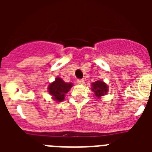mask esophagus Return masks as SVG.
<instances>
[{
  "mask_svg": "<svg viewBox=\"0 0 152 152\" xmlns=\"http://www.w3.org/2000/svg\"><path fill=\"white\" fill-rule=\"evenodd\" d=\"M77 83L79 84H84V79H78L77 80Z\"/></svg>",
  "mask_w": 152,
  "mask_h": 152,
  "instance_id": "esophagus-1",
  "label": "esophagus"
}]
</instances>
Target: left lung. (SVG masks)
Returning <instances> with one entry per match:
<instances>
[{"mask_svg":"<svg viewBox=\"0 0 152 152\" xmlns=\"http://www.w3.org/2000/svg\"><path fill=\"white\" fill-rule=\"evenodd\" d=\"M91 89L94 92L95 96L97 98H100L104 96L108 92V86L101 80H97L91 84Z\"/></svg>","mask_w":152,"mask_h":152,"instance_id":"1","label":"left lung"}]
</instances>
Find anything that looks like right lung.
<instances>
[{"instance_id":"add662e5","label":"right lung","mask_w":152,"mask_h":152,"mask_svg":"<svg viewBox=\"0 0 152 152\" xmlns=\"http://www.w3.org/2000/svg\"><path fill=\"white\" fill-rule=\"evenodd\" d=\"M73 86L72 83H66L60 77H56V80L49 84L48 91L52 96V99L56 102H61L64 100L65 94L70 91Z\"/></svg>"}]
</instances>
